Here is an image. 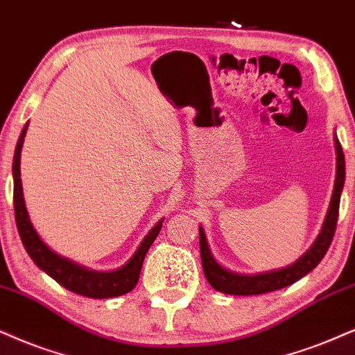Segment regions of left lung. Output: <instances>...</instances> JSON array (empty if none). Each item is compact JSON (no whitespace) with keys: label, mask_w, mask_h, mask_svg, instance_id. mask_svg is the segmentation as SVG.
Instances as JSON below:
<instances>
[{"label":"left lung","mask_w":355,"mask_h":355,"mask_svg":"<svg viewBox=\"0 0 355 355\" xmlns=\"http://www.w3.org/2000/svg\"><path fill=\"white\" fill-rule=\"evenodd\" d=\"M334 148H336V181L334 189H332L331 202L327 207L324 222H322L321 230H319L316 240H314L311 247L301 255L295 263L284 266L279 270L265 271V273L257 275H245L237 273V271L227 270L222 266L214 257L211 250V245L205 237V230L202 225H199V243H200V260H202L204 275L207 282L214 290L225 293V295H261V293H270L282 290L284 286H290L295 282H298L309 271L318 266L322 257L326 255L327 248L332 242L336 232V224H338L339 216V202L340 194L344 189L345 181V159L343 146H340L338 135L334 131Z\"/></svg>","instance_id":"1"}]
</instances>
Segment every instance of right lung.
I'll use <instances>...</instances> for the list:
<instances>
[{"mask_svg": "<svg viewBox=\"0 0 355 355\" xmlns=\"http://www.w3.org/2000/svg\"><path fill=\"white\" fill-rule=\"evenodd\" d=\"M29 121L24 125L21 131L19 139L16 143L15 157H12V181H15V217L17 232H19L21 242H23L26 252L29 253L31 260L36 263L42 271H46L51 278H54L57 283L62 284L69 291L77 293V295L87 296V298L103 300V298H115L128 293L137 286L139 279V271H141L143 260L146 257L148 250L155 242V239L159 234L163 220L161 218L153 229L148 232L146 237L138 245L137 252L123 266L110 271H98L92 270L89 266H84L71 258L59 255L41 239L31 222L29 212L26 209L24 194H23V182H21V150L26 131H28Z\"/></svg>", "mask_w": 355, "mask_h": 355, "instance_id": "1", "label": "right lung"}]
</instances>
